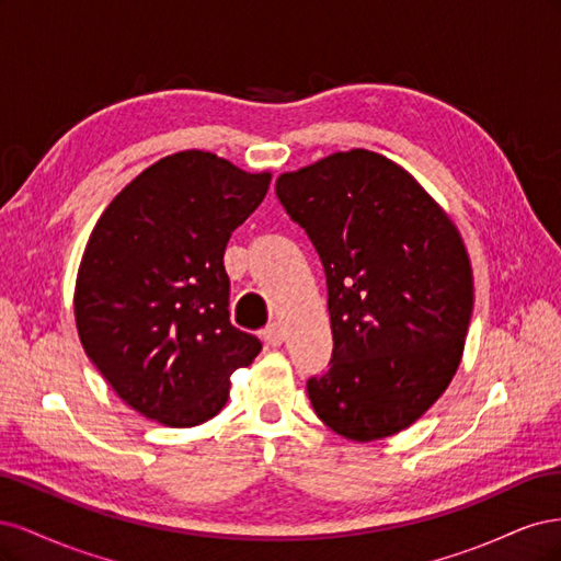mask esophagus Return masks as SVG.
Instances as JSON below:
<instances>
[{"mask_svg":"<svg viewBox=\"0 0 561 561\" xmlns=\"http://www.w3.org/2000/svg\"><path fill=\"white\" fill-rule=\"evenodd\" d=\"M262 339L268 346H280L283 339H285V332L278 325V322H268V325L262 330Z\"/></svg>","mask_w":561,"mask_h":561,"instance_id":"obj_1","label":"esophagus"}]
</instances>
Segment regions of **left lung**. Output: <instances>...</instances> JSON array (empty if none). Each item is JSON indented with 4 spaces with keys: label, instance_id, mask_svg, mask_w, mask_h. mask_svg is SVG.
I'll return each instance as SVG.
<instances>
[{
    "label": "left lung",
    "instance_id": "8db88e82",
    "mask_svg": "<svg viewBox=\"0 0 561 561\" xmlns=\"http://www.w3.org/2000/svg\"><path fill=\"white\" fill-rule=\"evenodd\" d=\"M325 268L332 360L307 383L318 419L353 443L410 428L466 346L472 266L449 213L377 151H336L276 180Z\"/></svg>",
    "mask_w": 561,
    "mask_h": 561
}]
</instances>
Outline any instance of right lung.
Returning a JSON list of instances; mask_svg holds the SVG:
<instances>
[{"mask_svg":"<svg viewBox=\"0 0 561 561\" xmlns=\"http://www.w3.org/2000/svg\"><path fill=\"white\" fill-rule=\"evenodd\" d=\"M213 151L184 149L130 180L95 222L77 271L79 342L135 412L192 428L227 404L262 344L229 320L225 248L268 192Z\"/></svg>","mask_w":561,"mask_h":561,"instance_id":"obj_1","label":"right lung"}]
</instances>
